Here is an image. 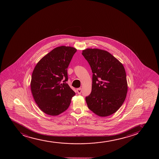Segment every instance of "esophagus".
Returning <instances> with one entry per match:
<instances>
[{
  "instance_id": "1",
  "label": "esophagus",
  "mask_w": 159,
  "mask_h": 159,
  "mask_svg": "<svg viewBox=\"0 0 159 159\" xmlns=\"http://www.w3.org/2000/svg\"><path fill=\"white\" fill-rule=\"evenodd\" d=\"M77 93L79 94H80L81 93H82V89L81 88H78V89H77Z\"/></svg>"
}]
</instances>
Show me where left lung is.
<instances>
[{"label": "left lung", "instance_id": "8db88e82", "mask_svg": "<svg viewBox=\"0 0 159 159\" xmlns=\"http://www.w3.org/2000/svg\"><path fill=\"white\" fill-rule=\"evenodd\" d=\"M82 54L93 73L91 93L85 98L88 108L100 117L111 115L122 106L128 91L124 67L104 50L88 48Z\"/></svg>", "mask_w": 159, "mask_h": 159}]
</instances>
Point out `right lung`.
Segmentation results:
<instances>
[{
  "label": "right lung",
  "instance_id": "add662e5",
  "mask_svg": "<svg viewBox=\"0 0 159 159\" xmlns=\"http://www.w3.org/2000/svg\"><path fill=\"white\" fill-rule=\"evenodd\" d=\"M76 51L71 47L56 48L35 66L31 92L39 108L48 115L58 116L66 111L75 95L66 82L68 67Z\"/></svg>",
  "mask_w": 159,
  "mask_h": 159
}]
</instances>
